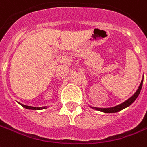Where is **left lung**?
<instances>
[{
  "label": "left lung",
  "mask_w": 147,
  "mask_h": 147,
  "mask_svg": "<svg viewBox=\"0 0 147 147\" xmlns=\"http://www.w3.org/2000/svg\"><path fill=\"white\" fill-rule=\"evenodd\" d=\"M143 79L141 81V83L139 86L138 89L136 90V92L134 93L132 97L127 99L126 102H124L123 103L119 104L118 106H114V107H111V108H97V107H92V109H95L96 110H98V111H101V112H103V113H117V112H119L121 111L122 109H123L126 108V107H128L131 105V104L133 103L134 101L136 100V98L138 97L139 94L140 92L141 91V88H142V86H143Z\"/></svg>",
  "instance_id": "1"
}]
</instances>
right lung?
Masks as SVG:
<instances>
[{
    "label": "right lung",
    "instance_id": "1",
    "mask_svg": "<svg viewBox=\"0 0 147 147\" xmlns=\"http://www.w3.org/2000/svg\"><path fill=\"white\" fill-rule=\"evenodd\" d=\"M20 104V103H19ZM21 106H23L24 108L28 109H46V106H44V107H33V106H25V105H23V104H21Z\"/></svg>",
    "mask_w": 147,
    "mask_h": 147
}]
</instances>
